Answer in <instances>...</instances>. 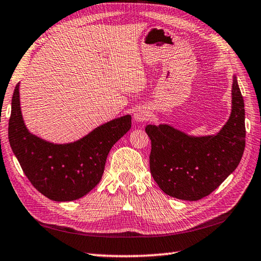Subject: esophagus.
Instances as JSON below:
<instances>
[{"mask_svg":"<svg viewBox=\"0 0 261 261\" xmlns=\"http://www.w3.org/2000/svg\"><path fill=\"white\" fill-rule=\"evenodd\" d=\"M147 118H149V111L146 110V108H139L134 112V120L136 122H143L147 120Z\"/></svg>","mask_w":261,"mask_h":261,"instance_id":"obj_1","label":"esophagus"}]
</instances>
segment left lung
I'll return each mask as SVG.
<instances>
[{
  "label": "left lung",
  "mask_w": 261,
  "mask_h": 261,
  "mask_svg": "<svg viewBox=\"0 0 261 261\" xmlns=\"http://www.w3.org/2000/svg\"><path fill=\"white\" fill-rule=\"evenodd\" d=\"M245 111L233 75L232 109L218 133L194 136L168 124L147 125L151 175L167 195L196 201L209 195L237 169L245 147Z\"/></svg>",
  "instance_id": "1"
}]
</instances>
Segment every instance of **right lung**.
<instances>
[{
  "mask_svg": "<svg viewBox=\"0 0 261 261\" xmlns=\"http://www.w3.org/2000/svg\"><path fill=\"white\" fill-rule=\"evenodd\" d=\"M18 83L11 102L9 142L24 175L50 200L81 199L99 184L111 147L132 127V116L105 122L70 143H53L29 132L20 108Z\"/></svg>",
  "mask_w": 261,
  "mask_h": 261,
  "instance_id": "right-lung-1",
  "label": "right lung"
}]
</instances>
